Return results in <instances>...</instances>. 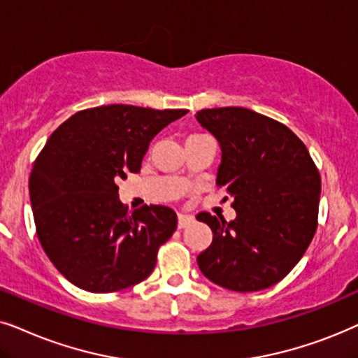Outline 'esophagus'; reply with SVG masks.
I'll list each match as a JSON object with an SVG mask.
<instances>
[{
  "label": "esophagus",
  "instance_id": "1",
  "mask_svg": "<svg viewBox=\"0 0 358 358\" xmlns=\"http://www.w3.org/2000/svg\"><path fill=\"white\" fill-rule=\"evenodd\" d=\"M193 216H188V214H178V229L188 227L189 224H193Z\"/></svg>",
  "mask_w": 358,
  "mask_h": 358
}]
</instances>
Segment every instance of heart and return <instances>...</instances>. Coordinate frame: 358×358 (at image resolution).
I'll return each instance as SVG.
<instances>
[{"mask_svg": "<svg viewBox=\"0 0 358 358\" xmlns=\"http://www.w3.org/2000/svg\"><path fill=\"white\" fill-rule=\"evenodd\" d=\"M194 136H201V134H193V136H189V137H194Z\"/></svg>", "mask_w": 358, "mask_h": 358, "instance_id": "obj_1", "label": "heart"}]
</instances>
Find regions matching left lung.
Instances as JSON below:
<instances>
[{
  "label": "left lung",
  "mask_w": 358,
  "mask_h": 358,
  "mask_svg": "<svg viewBox=\"0 0 358 358\" xmlns=\"http://www.w3.org/2000/svg\"><path fill=\"white\" fill-rule=\"evenodd\" d=\"M196 119L222 150L217 187L237 217L199 213L213 242L198 255L208 280L232 292H260L301 260L317 229L321 176L292 129L247 108L201 109Z\"/></svg>",
  "instance_id": "1"
}]
</instances>
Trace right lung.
I'll use <instances>...</instances> for the list:
<instances>
[{
  "instance_id": "right-lung-1",
  "label": "right lung",
  "mask_w": 358,
  "mask_h": 358,
  "mask_svg": "<svg viewBox=\"0 0 358 358\" xmlns=\"http://www.w3.org/2000/svg\"><path fill=\"white\" fill-rule=\"evenodd\" d=\"M187 113L131 104L88 108L47 139L29 176L36 232L75 287L113 293L152 273L160 245L175 232L176 214L157 204L129 213L116 182L137 173L150 141Z\"/></svg>"
}]
</instances>
